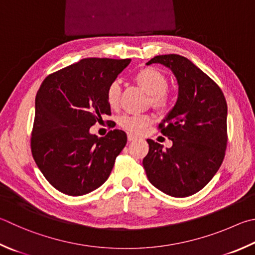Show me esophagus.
I'll use <instances>...</instances> for the list:
<instances>
[{"instance_id": "34e87169", "label": "esophagus", "mask_w": 255, "mask_h": 255, "mask_svg": "<svg viewBox=\"0 0 255 255\" xmlns=\"http://www.w3.org/2000/svg\"><path fill=\"white\" fill-rule=\"evenodd\" d=\"M127 137H128V140H129V141H132V140L137 139V136H135V135H133V133H130V132L128 133Z\"/></svg>"}]
</instances>
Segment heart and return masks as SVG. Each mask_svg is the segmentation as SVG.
I'll list each match as a JSON object with an SVG mask.
<instances>
[{"instance_id": "1", "label": "heart", "mask_w": 255, "mask_h": 255, "mask_svg": "<svg viewBox=\"0 0 255 255\" xmlns=\"http://www.w3.org/2000/svg\"><path fill=\"white\" fill-rule=\"evenodd\" d=\"M135 81L148 95L151 96V104L158 109H165L169 103V97L166 92L167 79L163 73L154 68H145L135 75ZM120 85L115 81L107 90V101L112 108L119 105ZM152 122L149 115H124L119 118V125L130 132H141Z\"/></svg>"}]
</instances>
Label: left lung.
<instances>
[{
	"label": "left lung",
	"mask_w": 255,
	"mask_h": 255,
	"mask_svg": "<svg viewBox=\"0 0 255 255\" xmlns=\"http://www.w3.org/2000/svg\"><path fill=\"white\" fill-rule=\"evenodd\" d=\"M163 64L173 72L178 96L159 124L160 132L173 141L163 146L147 139L149 151L142 159L148 180L173 197H187L205 186L224 159L228 136V105L220 87L191 60L164 54L146 64Z\"/></svg>",
	"instance_id": "obj_1"
}]
</instances>
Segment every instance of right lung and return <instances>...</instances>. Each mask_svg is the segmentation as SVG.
Segmentation results:
<instances>
[{
    "label": "right lung",
    "mask_w": 255,
    "mask_h": 255,
    "mask_svg": "<svg viewBox=\"0 0 255 255\" xmlns=\"http://www.w3.org/2000/svg\"><path fill=\"white\" fill-rule=\"evenodd\" d=\"M130 61L86 58L41 85L31 150L41 173L59 192L81 196L108 179L127 135L115 129L99 138L90 127L112 114L107 90Z\"/></svg>",
    "instance_id": "obj_1"
}]
</instances>
